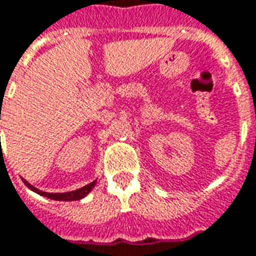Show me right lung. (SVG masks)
<instances>
[{
    "label": "right lung",
    "mask_w": 256,
    "mask_h": 256,
    "mask_svg": "<svg viewBox=\"0 0 256 256\" xmlns=\"http://www.w3.org/2000/svg\"><path fill=\"white\" fill-rule=\"evenodd\" d=\"M24 183H25L30 190H34L35 193H38V194L48 197V198H52V200H59V202H74V200H80V198H83V197L87 196V194L92 190V188L96 186V182H92V183L86 184L84 188H77L74 192H68V193H46V192H40V190H38L36 188H34L32 184H29L26 180H24Z\"/></svg>",
    "instance_id": "1"
}]
</instances>
